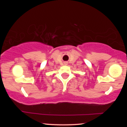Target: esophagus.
Here are the masks:
<instances>
[{"mask_svg":"<svg viewBox=\"0 0 127 127\" xmlns=\"http://www.w3.org/2000/svg\"><path fill=\"white\" fill-rule=\"evenodd\" d=\"M64 64V65H67V62H65Z\"/></svg>","mask_w":127,"mask_h":127,"instance_id":"esophagus-1","label":"esophagus"}]
</instances>
